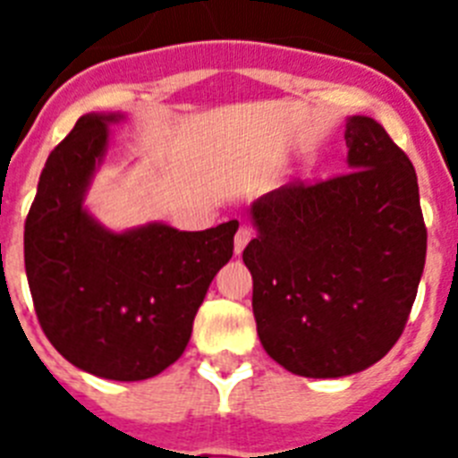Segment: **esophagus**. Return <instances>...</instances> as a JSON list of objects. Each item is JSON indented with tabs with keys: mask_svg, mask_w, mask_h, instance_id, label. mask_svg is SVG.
I'll list each match as a JSON object with an SVG mask.
<instances>
[{
	"mask_svg": "<svg viewBox=\"0 0 458 458\" xmlns=\"http://www.w3.org/2000/svg\"><path fill=\"white\" fill-rule=\"evenodd\" d=\"M250 238H252V229L250 226H241L236 232V238H233V252L241 254L245 250V245L250 242Z\"/></svg>",
	"mask_w": 458,
	"mask_h": 458,
	"instance_id": "obj_1",
	"label": "esophagus"
}]
</instances>
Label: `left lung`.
<instances>
[{
  "label": "left lung",
  "instance_id": "1",
  "mask_svg": "<svg viewBox=\"0 0 458 458\" xmlns=\"http://www.w3.org/2000/svg\"><path fill=\"white\" fill-rule=\"evenodd\" d=\"M351 172L250 206L242 261L266 353L305 378L376 365L402 337L427 257L418 176L371 116H349Z\"/></svg>",
  "mask_w": 458,
  "mask_h": 458
}]
</instances>
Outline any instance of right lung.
Instances as JSON below:
<instances>
[{
	"mask_svg": "<svg viewBox=\"0 0 458 458\" xmlns=\"http://www.w3.org/2000/svg\"><path fill=\"white\" fill-rule=\"evenodd\" d=\"M123 114L80 116L50 153L24 222V268L36 317L78 369L153 378L181 358L194 314L232 259L238 222L179 232L165 222L107 229L84 206Z\"/></svg>",
	"mask_w": 458,
	"mask_h": 458,
	"instance_id": "add662e5",
	"label": "right lung"
}]
</instances>
